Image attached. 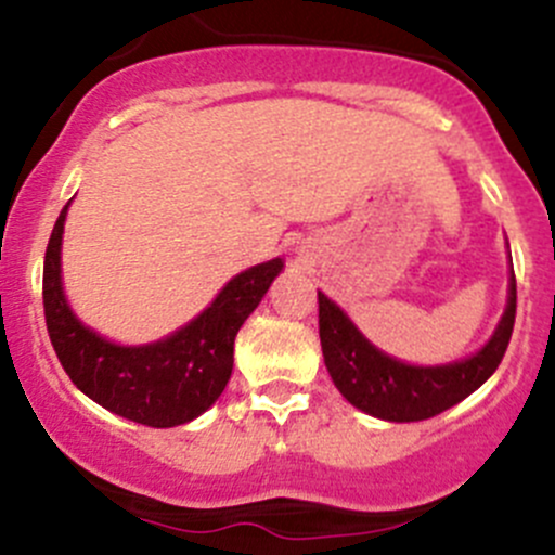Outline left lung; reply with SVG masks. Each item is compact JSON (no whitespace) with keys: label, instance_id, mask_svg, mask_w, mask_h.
I'll return each mask as SVG.
<instances>
[{"label":"left lung","instance_id":"8db88e82","mask_svg":"<svg viewBox=\"0 0 555 555\" xmlns=\"http://www.w3.org/2000/svg\"><path fill=\"white\" fill-rule=\"evenodd\" d=\"M516 324V273L507 309L480 351L451 365L416 367L378 351L349 317L319 293V340L324 365L340 395L384 422H424L473 395L500 367Z\"/></svg>","mask_w":555,"mask_h":555}]
</instances>
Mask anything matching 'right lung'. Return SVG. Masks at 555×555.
<instances>
[{
  "label": "right lung",
  "mask_w": 555,
  "mask_h": 555,
  "mask_svg": "<svg viewBox=\"0 0 555 555\" xmlns=\"http://www.w3.org/2000/svg\"><path fill=\"white\" fill-rule=\"evenodd\" d=\"M61 209L44 249L42 304L50 344L72 384L93 402L147 427H177L215 405L233 371V340L284 268L282 257L233 276L204 313L164 340L117 346L75 317L61 284Z\"/></svg>",
  "instance_id": "obj_1"
}]
</instances>
